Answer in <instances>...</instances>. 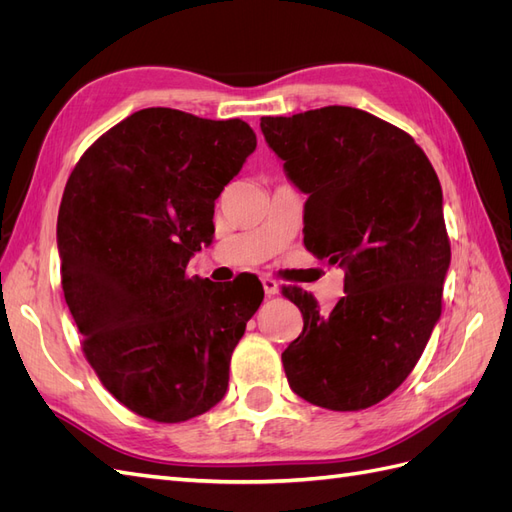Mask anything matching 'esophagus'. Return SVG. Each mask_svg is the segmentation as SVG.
<instances>
[{
	"label": "esophagus",
	"mask_w": 512,
	"mask_h": 512,
	"mask_svg": "<svg viewBox=\"0 0 512 512\" xmlns=\"http://www.w3.org/2000/svg\"><path fill=\"white\" fill-rule=\"evenodd\" d=\"M262 288H265V292L269 294V297H273V294H277V292H280V284H277L275 280H271V277H262Z\"/></svg>",
	"instance_id": "esophagus-1"
}]
</instances>
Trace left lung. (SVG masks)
<instances>
[{
  "mask_svg": "<svg viewBox=\"0 0 512 512\" xmlns=\"http://www.w3.org/2000/svg\"><path fill=\"white\" fill-rule=\"evenodd\" d=\"M260 130L307 194L305 247L344 269L331 314L284 288L303 314L282 352L290 389L327 410L374 406L410 376L440 320L451 243L436 170L410 134L352 106L262 117Z\"/></svg>",
  "mask_w": 512,
  "mask_h": 512,
  "instance_id": "1",
  "label": "left lung"
}]
</instances>
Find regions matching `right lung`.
I'll return each instance as SVG.
<instances>
[{
    "label": "right lung",
    "instance_id": "obj_1",
    "mask_svg": "<svg viewBox=\"0 0 512 512\" xmlns=\"http://www.w3.org/2000/svg\"><path fill=\"white\" fill-rule=\"evenodd\" d=\"M256 149L241 119L143 108L91 145L57 218L61 286L104 389L128 410L181 423L228 389L230 356L265 297L254 277H188L213 239L215 198Z\"/></svg>",
    "mask_w": 512,
    "mask_h": 512
}]
</instances>
